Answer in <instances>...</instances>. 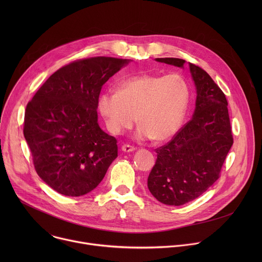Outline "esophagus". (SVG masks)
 <instances>
[{
	"label": "esophagus",
	"mask_w": 262,
	"mask_h": 262,
	"mask_svg": "<svg viewBox=\"0 0 262 262\" xmlns=\"http://www.w3.org/2000/svg\"><path fill=\"white\" fill-rule=\"evenodd\" d=\"M121 149H122L123 152H133V151L136 150V148L134 146H130V145H127V144L123 145L121 147Z\"/></svg>",
	"instance_id": "obj_1"
}]
</instances>
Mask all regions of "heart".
Listing matches in <instances>:
<instances>
[{
	"instance_id": "b5f03b06",
	"label": "heart",
	"mask_w": 262,
	"mask_h": 262,
	"mask_svg": "<svg viewBox=\"0 0 262 262\" xmlns=\"http://www.w3.org/2000/svg\"><path fill=\"white\" fill-rule=\"evenodd\" d=\"M189 101V85L179 74L145 73L120 81L117 92H102L97 108L112 134L120 135L137 121L138 139L162 142L177 133Z\"/></svg>"
}]
</instances>
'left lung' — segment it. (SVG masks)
Segmentation results:
<instances>
[{
	"mask_svg": "<svg viewBox=\"0 0 262 262\" xmlns=\"http://www.w3.org/2000/svg\"><path fill=\"white\" fill-rule=\"evenodd\" d=\"M156 61L180 68L185 63L178 58ZM189 66L197 91L193 118L156 149L158 159L147 180L157 200L174 206L193 201L210 188L233 144L225 94L205 70Z\"/></svg>",
	"mask_w": 262,
	"mask_h": 262,
	"instance_id": "8db88e82",
	"label": "left lung"
}]
</instances>
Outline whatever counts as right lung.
Returning <instances> with one entry per match:
<instances>
[{
    "instance_id": "add662e5",
    "label": "right lung",
    "mask_w": 262,
    "mask_h": 262,
    "mask_svg": "<svg viewBox=\"0 0 262 262\" xmlns=\"http://www.w3.org/2000/svg\"><path fill=\"white\" fill-rule=\"evenodd\" d=\"M130 60L74 61L46 81L29 101L24 136L39 177L56 192L83 196L100 183L118 157L117 140L97 121L102 85Z\"/></svg>"
}]
</instances>
